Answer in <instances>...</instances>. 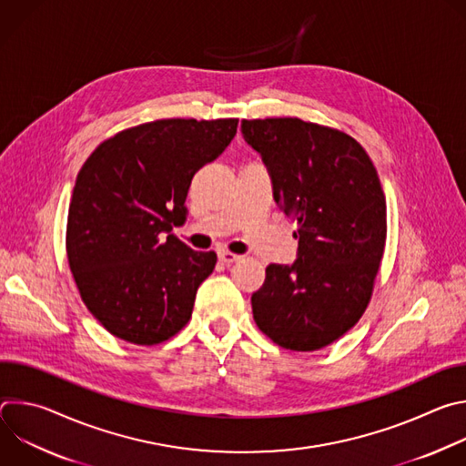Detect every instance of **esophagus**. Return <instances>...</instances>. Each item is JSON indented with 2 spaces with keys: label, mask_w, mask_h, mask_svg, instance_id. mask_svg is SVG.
Listing matches in <instances>:
<instances>
[{
  "label": "esophagus",
  "mask_w": 466,
  "mask_h": 466,
  "mask_svg": "<svg viewBox=\"0 0 466 466\" xmlns=\"http://www.w3.org/2000/svg\"><path fill=\"white\" fill-rule=\"evenodd\" d=\"M238 259H239V256L234 254V252H228V250H221L219 252V261H223L225 265H230V263H234Z\"/></svg>",
  "instance_id": "34e87169"
}]
</instances>
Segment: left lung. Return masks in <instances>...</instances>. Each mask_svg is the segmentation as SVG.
<instances>
[{
  "label": "left lung",
  "instance_id": "left-lung-1",
  "mask_svg": "<svg viewBox=\"0 0 466 466\" xmlns=\"http://www.w3.org/2000/svg\"><path fill=\"white\" fill-rule=\"evenodd\" d=\"M271 177L273 198L297 221V259L271 263L252 293L258 328L279 347L311 352L360 320L387 236L385 195L365 149L299 117L241 121Z\"/></svg>",
  "mask_w": 466,
  "mask_h": 466
}]
</instances>
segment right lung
I'll use <instances>...</instances> for the list:
<instances>
[{
  "label": "right lung",
  "instance_id": "1",
  "mask_svg": "<svg viewBox=\"0 0 466 466\" xmlns=\"http://www.w3.org/2000/svg\"><path fill=\"white\" fill-rule=\"evenodd\" d=\"M238 119H158L117 132L81 167L66 250L81 299L112 336L158 345L180 331L214 271L171 234L193 175L232 142Z\"/></svg>",
  "mask_w": 466,
  "mask_h": 466
}]
</instances>
